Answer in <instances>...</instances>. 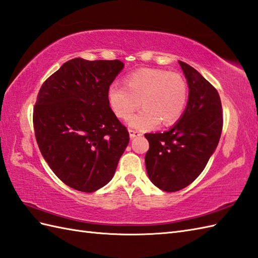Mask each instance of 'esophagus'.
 Instances as JSON below:
<instances>
[{
    "label": "esophagus",
    "mask_w": 258,
    "mask_h": 258,
    "mask_svg": "<svg viewBox=\"0 0 258 258\" xmlns=\"http://www.w3.org/2000/svg\"><path fill=\"white\" fill-rule=\"evenodd\" d=\"M128 133H130L131 139H135V137L141 135L140 132L139 131H135V130H128Z\"/></svg>",
    "instance_id": "1"
}]
</instances>
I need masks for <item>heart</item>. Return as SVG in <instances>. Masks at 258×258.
Instances as JSON below:
<instances>
[{"label": "heart", "instance_id": "obj_1", "mask_svg": "<svg viewBox=\"0 0 258 258\" xmlns=\"http://www.w3.org/2000/svg\"><path fill=\"white\" fill-rule=\"evenodd\" d=\"M125 86L112 83L107 89V101L114 114L126 118L140 106L143 109L132 115L127 123L140 131L176 123L188 102V85L182 75L157 68H142L126 76Z\"/></svg>", "mask_w": 258, "mask_h": 258}]
</instances>
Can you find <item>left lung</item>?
<instances>
[{"instance_id":"1","label":"left lung","mask_w":258,"mask_h":258,"mask_svg":"<svg viewBox=\"0 0 258 258\" xmlns=\"http://www.w3.org/2000/svg\"><path fill=\"white\" fill-rule=\"evenodd\" d=\"M179 64L189 87L185 111L169 131L145 134L149 142L147 175L166 192L181 190L196 180L217 148L223 127L217 89L191 66Z\"/></svg>"}]
</instances>
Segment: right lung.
<instances>
[{
    "label": "right lung",
    "mask_w": 258,
    "mask_h": 258,
    "mask_svg": "<svg viewBox=\"0 0 258 258\" xmlns=\"http://www.w3.org/2000/svg\"><path fill=\"white\" fill-rule=\"evenodd\" d=\"M123 67L117 59H71L37 94L33 124L39 151L53 173L78 191L94 192L109 182L128 145L127 128L107 101Z\"/></svg>",
    "instance_id": "obj_1"
}]
</instances>
